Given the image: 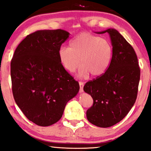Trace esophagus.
<instances>
[{"mask_svg":"<svg viewBox=\"0 0 151 151\" xmlns=\"http://www.w3.org/2000/svg\"><path fill=\"white\" fill-rule=\"evenodd\" d=\"M79 85H80V92H83V86H84V83L83 82L79 81Z\"/></svg>","mask_w":151,"mask_h":151,"instance_id":"obj_1","label":"esophagus"}]
</instances>
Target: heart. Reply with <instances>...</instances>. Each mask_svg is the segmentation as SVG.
Masks as SVG:
<instances>
[{"label":"heart","mask_w":151,"mask_h":151,"mask_svg":"<svg viewBox=\"0 0 151 151\" xmlns=\"http://www.w3.org/2000/svg\"><path fill=\"white\" fill-rule=\"evenodd\" d=\"M70 47L61 46L58 52L61 65L67 71L73 73L81 64L80 76L89 73L94 77L106 71L112 60L113 49L107 39L89 32H83L70 40Z\"/></svg>","instance_id":"b5f03b06"}]
</instances>
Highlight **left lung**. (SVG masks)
<instances>
[{"label": "left lung", "instance_id": "1", "mask_svg": "<svg viewBox=\"0 0 151 151\" xmlns=\"http://www.w3.org/2000/svg\"><path fill=\"white\" fill-rule=\"evenodd\" d=\"M108 32L113 52L110 66L103 75L85 83L83 90L90 94L93 104L87 109V120L99 127H109L123 119L137 97L140 68L132 46L115 29Z\"/></svg>", "mask_w": 151, "mask_h": 151}]
</instances>
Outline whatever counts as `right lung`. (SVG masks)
<instances>
[{
	"mask_svg": "<svg viewBox=\"0 0 151 151\" xmlns=\"http://www.w3.org/2000/svg\"><path fill=\"white\" fill-rule=\"evenodd\" d=\"M69 33L61 29L38 30L19 44L10 64L16 104L29 120L46 127L60 120L67 102L80 86L66 71L58 52Z\"/></svg>",
	"mask_w": 151,
	"mask_h": 151,
	"instance_id": "right-lung-1",
	"label": "right lung"
}]
</instances>
